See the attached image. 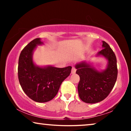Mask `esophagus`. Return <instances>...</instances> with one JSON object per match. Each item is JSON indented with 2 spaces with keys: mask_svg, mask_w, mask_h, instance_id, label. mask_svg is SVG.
<instances>
[{
  "mask_svg": "<svg viewBox=\"0 0 131 131\" xmlns=\"http://www.w3.org/2000/svg\"><path fill=\"white\" fill-rule=\"evenodd\" d=\"M76 69H75L74 67H72V69H71V74H74V73H76Z\"/></svg>",
  "mask_w": 131,
  "mask_h": 131,
  "instance_id": "esophagus-1",
  "label": "esophagus"
}]
</instances>
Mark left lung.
I'll use <instances>...</instances> for the list:
<instances>
[{
  "mask_svg": "<svg viewBox=\"0 0 131 131\" xmlns=\"http://www.w3.org/2000/svg\"><path fill=\"white\" fill-rule=\"evenodd\" d=\"M101 51L96 57H104L107 61L105 69H97L86 61L75 65L76 74L80 77L78 89L79 96L86 103L94 104L104 100L113 88L117 76V60L114 52L104 41Z\"/></svg>",
  "mask_w": 131,
  "mask_h": 131,
  "instance_id": "left-lung-1",
  "label": "left lung"
}]
</instances>
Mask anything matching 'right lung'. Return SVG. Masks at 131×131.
Returning <instances> with one entry per match:
<instances>
[{
    "label": "right lung",
    "mask_w": 131,
    "mask_h": 131,
    "mask_svg": "<svg viewBox=\"0 0 131 131\" xmlns=\"http://www.w3.org/2000/svg\"><path fill=\"white\" fill-rule=\"evenodd\" d=\"M43 42L40 38L30 42L19 57L18 75L23 90L32 100L46 103L56 96L62 82L69 76L71 67L57 68L52 66H39L33 61V52Z\"/></svg>",
    "instance_id": "1"
}]
</instances>
